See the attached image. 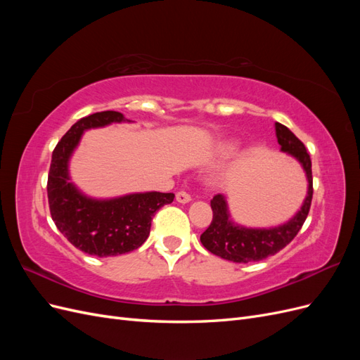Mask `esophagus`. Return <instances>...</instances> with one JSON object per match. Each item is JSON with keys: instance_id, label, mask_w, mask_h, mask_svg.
<instances>
[{"instance_id": "1", "label": "esophagus", "mask_w": 360, "mask_h": 360, "mask_svg": "<svg viewBox=\"0 0 360 360\" xmlns=\"http://www.w3.org/2000/svg\"><path fill=\"white\" fill-rule=\"evenodd\" d=\"M176 200H177L179 202H181V204H186V202L191 201V195H189L188 192H184V191H179V192L176 193Z\"/></svg>"}]
</instances>
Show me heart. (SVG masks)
Instances as JSON below:
<instances>
[{"label":"heart","instance_id":"1","mask_svg":"<svg viewBox=\"0 0 360 360\" xmlns=\"http://www.w3.org/2000/svg\"><path fill=\"white\" fill-rule=\"evenodd\" d=\"M237 150V144L234 143H224L219 146V148H217V155H219V158L225 159V158H230L236 153Z\"/></svg>","mask_w":360,"mask_h":360}]
</instances>
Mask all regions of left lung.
I'll use <instances>...</instances> for the list:
<instances>
[{
    "mask_svg": "<svg viewBox=\"0 0 360 360\" xmlns=\"http://www.w3.org/2000/svg\"><path fill=\"white\" fill-rule=\"evenodd\" d=\"M275 127L281 150L296 158L307 172L309 183L308 195L302 209L291 221L284 225L269 228V230H255V228H245L234 224L228 214L225 198L221 193L214 195L210 201L213 219L209 228L201 234V243L207 250L224 259H230L234 263H250V261H261L275 255L297 236L308 217L314 193L309 153L302 141L287 126L276 123Z\"/></svg>",
    "mask_w": 360,
    "mask_h": 360,
    "instance_id": "1",
    "label": "left lung"
}]
</instances>
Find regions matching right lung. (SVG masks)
<instances>
[{
  "mask_svg": "<svg viewBox=\"0 0 360 360\" xmlns=\"http://www.w3.org/2000/svg\"><path fill=\"white\" fill-rule=\"evenodd\" d=\"M114 122H126V118L117 111H102L78 120L53 148L48 174L52 221L75 248L96 257L122 255L138 249L147 240L155 213L174 200V193L146 192L97 201L84 197L69 181V158L84 130Z\"/></svg>",
  "mask_w": 360,
  "mask_h": 360,
  "instance_id": "right-lung-1",
  "label": "right lung"
}]
</instances>
